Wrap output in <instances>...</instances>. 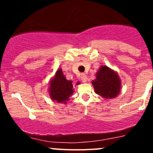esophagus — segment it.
<instances>
[{"label":"esophagus","instance_id":"obj_1","mask_svg":"<svg viewBox=\"0 0 153 153\" xmlns=\"http://www.w3.org/2000/svg\"><path fill=\"white\" fill-rule=\"evenodd\" d=\"M80 78H81V80H82V82H83V83H86V81H87V76H86V74H81Z\"/></svg>","mask_w":153,"mask_h":153}]
</instances>
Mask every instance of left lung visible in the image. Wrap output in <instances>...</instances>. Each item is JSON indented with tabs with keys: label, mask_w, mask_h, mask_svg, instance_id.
<instances>
[{
	"label": "left lung",
	"mask_w": 153,
	"mask_h": 153,
	"mask_svg": "<svg viewBox=\"0 0 153 153\" xmlns=\"http://www.w3.org/2000/svg\"><path fill=\"white\" fill-rule=\"evenodd\" d=\"M95 93L106 100L117 97L121 91V79L116 71L107 66H101L92 81Z\"/></svg>",
	"instance_id": "1"
}]
</instances>
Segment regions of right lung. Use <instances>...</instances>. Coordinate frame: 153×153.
<instances>
[{
	"label": "right lung",
	"mask_w": 153,
	"mask_h": 153,
	"mask_svg": "<svg viewBox=\"0 0 153 153\" xmlns=\"http://www.w3.org/2000/svg\"><path fill=\"white\" fill-rule=\"evenodd\" d=\"M76 84L79 85V82ZM48 91L51 100L63 104L67 103L70 96L74 93L72 80L67 79L62 69H58L53 77L51 79Z\"/></svg>",
	"instance_id": "obj_1"
}]
</instances>
